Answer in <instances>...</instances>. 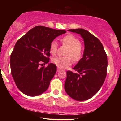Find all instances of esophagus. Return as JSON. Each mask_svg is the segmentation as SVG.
Segmentation results:
<instances>
[{
	"mask_svg": "<svg viewBox=\"0 0 121 121\" xmlns=\"http://www.w3.org/2000/svg\"><path fill=\"white\" fill-rule=\"evenodd\" d=\"M61 70H62V69H60V68H59V67L57 68V72H59V71H60Z\"/></svg>",
	"mask_w": 121,
	"mask_h": 121,
	"instance_id": "34e87169",
	"label": "esophagus"
}]
</instances>
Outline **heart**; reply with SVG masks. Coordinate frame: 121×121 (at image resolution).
I'll list each match as a JSON object with an SVG mask.
<instances>
[{
  "instance_id": "heart-1",
  "label": "heart",
  "mask_w": 121,
  "mask_h": 121,
  "mask_svg": "<svg viewBox=\"0 0 121 121\" xmlns=\"http://www.w3.org/2000/svg\"><path fill=\"white\" fill-rule=\"evenodd\" d=\"M63 44L68 47L66 57H56L52 59L53 63L60 68H66L72 65L73 60L78 61L82 57L83 53V47L80 40L72 34H68L60 39ZM57 43L55 41L51 42L49 45V52L54 54L57 52ZM71 57H72L71 58Z\"/></svg>"
}]
</instances>
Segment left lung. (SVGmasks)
<instances>
[{
    "label": "left lung",
    "mask_w": 121,
    "mask_h": 121,
    "mask_svg": "<svg viewBox=\"0 0 121 121\" xmlns=\"http://www.w3.org/2000/svg\"><path fill=\"white\" fill-rule=\"evenodd\" d=\"M68 31L80 35L84 43L82 58L73 69L78 73L67 72L65 92L77 101H85L94 96L101 87L107 74V57L100 40L82 29Z\"/></svg>",
    "instance_id": "left-lung-1"
}]
</instances>
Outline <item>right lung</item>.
Segmentation results:
<instances>
[{"label": "right lung", "mask_w": 121, "mask_h": 121, "mask_svg": "<svg viewBox=\"0 0 121 121\" xmlns=\"http://www.w3.org/2000/svg\"><path fill=\"white\" fill-rule=\"evenodd\" d=\"M66 31L42 26L31 29L16 43L10 56L11 73L17 88L25 95L36 96L46 91L57 67L48 63L49 45ZM42 62L47 67H40Z\"/></svg>", "instance_id": "1"}]
</instances>
